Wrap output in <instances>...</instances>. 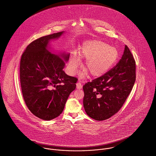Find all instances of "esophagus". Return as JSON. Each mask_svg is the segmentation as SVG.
<instances>
[{"instance_id": "obj_1", "label": "esophagus", "mask_w": 156, "mask_h": 156, "mask_svg": "<svg viewBox=\"0 0 156 156\" xmlns=\"http://www.w3.org/2000/svg\"><path fill=\"white\" fill-rule=\"evenodd\" d=\"M76 88L77 89H81L82 88V84L80 83H76Z\"/></svg>"}]
</instances>
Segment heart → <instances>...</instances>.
<instances>
[{"label": "heart", "mask_w": 156, "mask_h": 156, "mask_svg": "<svg viewBox=\"0 0 156 156\" xmlns=\"http://www.w3.org/2000/svg\"><path fill=\"white\" fill-rule=\"evenodd\" d=\"M79 56L80 59H86L84 68L92 76H100L114 65L118 57V51L115 48L109 47L102 41L90 40L84 42ZM80 62V59L76 55L70 56L69 69L71 73L75 72ZM87 71H84L81 74V77H84L87 73Z\"/></svg>", "instance_id": "b5f03b06"}]
</instances>
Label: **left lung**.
Here are the masks:
<instances>
[{
	"mask_svg": "<svg viewBox=\"0 0 156 156\" xmlns=\"http://www.w3.org/2000/svg\"><path fill=\"white\" fill-rule=\"evenodd\" d=\"M136 61L127 45L117 65L83 86V105L92 119H109L122 107L136 81Z\"/></svg>",
	"mask_w": 156,
	"mask_h": 156,
	"instance_id": "obj_1",
	"label": "left lung"
}]
</instances>
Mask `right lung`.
<instances>
[{
  "instance_id": "right-lung-1",
  "label": "right lung",
  "mask_w": 156,
  "mask_h": 156,
  "mask_svg": "<svg viewBox=\"0 0 156 156\" xmlns=\"http://www.w3.org/2000/svg\"><path fill=\"white\" fill-rule=\"evenodd\" d=\"M64 32L33 41L20 59V81L24 101L33 114L44 120H51L62 112L78 80L63 70L70 54H54L49 50V42Z\"/></svg>"
}]
</instances>
